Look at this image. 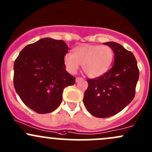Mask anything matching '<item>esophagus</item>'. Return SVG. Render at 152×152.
Wrapping results in <instances>:
<instances>
[{
  "label": "esophagus",
  "mask_w": 152,
  "mask_h": 152,
  "mask_svg": "<svg viewBox=\"0 0 152 152\" xmlns=\"http://www.w3.org/2000/svg\"><path fill=\"white\" fill-rule=\"evenodd\" d=\"M82 80H83L82 77H76L75 81H76V83H78V82H79V81Z\"/></svg>",
  "instance_id": "obj_1"
}]
</instances>
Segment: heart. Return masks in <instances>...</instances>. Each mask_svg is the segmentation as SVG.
<instances>
[{
  "label": "heart",
  "instance_id": "heart-1",
  "mask_svg": "<svg viewBox=\"0 0 152 152\" xmlns=\"http://www.w3.org/2000/svg\"><path fill=\"white\" fill-rule=\"evenodd\" d=\"M114 60V51L109 45L83 44L75 47L72 53L64 56V64L69 72L75 74L82 64L83 72L91 78L107 73Z\"/></svg>",
  "mask_w": 152,
  "mask_h": 152
}]
</instances>
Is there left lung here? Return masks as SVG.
Masks as SVG:
<instances>
[{
    "mask_svg": "<svg viewBox=\"0 0 152 152\" xmlns=\"http://www.w3.org/2000/svg\"><path fill=\"white\" fill-rule=\"evenodd\" d=\"M115 54L113 66L96 79L88 80V87L83 103L94 117L105 118L119 113L133 101L139 78L137 61L133 53L115 42L104 43Z\"/></svg>",
    "mask_w": 152,
    "mask_h": 152,
    "instance_id": "1",
    "label": "left lung"
}]
</instances>
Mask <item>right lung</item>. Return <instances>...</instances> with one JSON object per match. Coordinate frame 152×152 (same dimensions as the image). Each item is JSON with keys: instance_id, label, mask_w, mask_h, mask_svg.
Masks as SVG:
<instances>
[{"instance_id": "obj_1", "label": "right lung", "mask_w": 152, "mask_h": 152, "mask_svg": "<svg viewBox=\"0 0 152 152\" xmlns=\"http://www.w3.org/2000/svg\"><path fill=\"white\" fill-rule=\"evenodd\" d=\"M69 48L64 40L45 37L24 47L14 61V88L37 113L54 111L62 101L64 88L75 83L64 64Z\"/></svg>"}]
</instances>
